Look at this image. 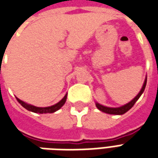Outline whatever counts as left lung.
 <instances>
[{
    "mask_svg": "<svg viewBox=\"0 0 158 158\" xmlns=\"http://www.w3.org/2000/svg\"><path fill=\"white\" fill-rule=\"evenodd\" d=\"M146 79H147V77H146L145 81H144V84H143L142 85V88L139 90V92L138 93V95H137L132 101H130L129 102H128L127 104H125V105L119 106V107H110V106H103L102 104H100V103H98L97 102H96V107H97L100 111H102L103 113H108V114H113V115H123V114H124V113H127V112L135 105V103L138 101V99H139V97H140V96L143 94L146 85Z\"/></svg>",
    "mask_w": 158,
    "mask_h": 158,
    "instance_id": "left-lung-1",
    "label": "left lung"
}]
</instances>
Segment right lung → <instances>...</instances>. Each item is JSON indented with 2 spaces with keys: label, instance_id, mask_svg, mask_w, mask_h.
<instances>
[{
  "label": "right lung",
  "instance_id": "obj_1",
  "mask_svg": "<svg viewBox=\"0 0 158 158\" xmlns=\"http://www.w3.org/2000/svg\"><path fill=\"white\" fill-rule=\"evenodd\" d=\"M67 96H68V94H66L65 96H64V97H63L59 102L55 104V105H52V106H46V107H39V106H33V105H30V104H28V103L23 102L22 100L19 99L18 97H16V98L18 100V102H19L25 109L28 110V111H30V112H33V113H41V114H43V113H55L57 110L60 109V108L65 104L66 100H67Z\"/></svg>",
  "mask_w": 158,
  "mask_h": 158
}]
</instances>
